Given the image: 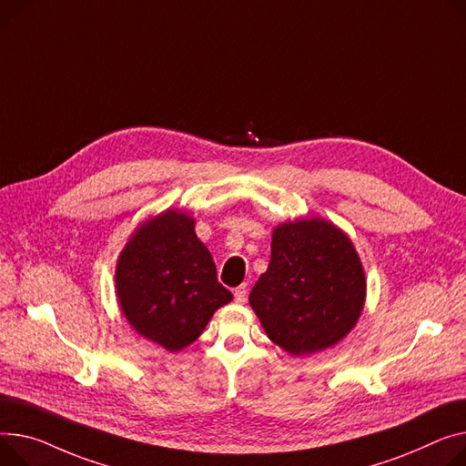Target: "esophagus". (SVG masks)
Returning a JSON list of instances; mask_svg holds the SVG:
<instances>
[{"label": "esophagus", "mask_w": 466, "mask_h": 466, "mask_svg": "<svg viewBox=\"0 0 466 466\" xmlns=\"http://www.w3.org/2000/svg\"><path fill=\"white\" fill-rule=\"evenodd\" d=\"M234 299L238 301V303H245V299H247V287L243 285V287H238L236 290H234Z\"/></svg>", "instance_id": "1"}]
</instances>
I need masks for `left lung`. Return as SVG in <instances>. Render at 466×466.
I'll return each mask as SVG.
<instances>
[{
	"label": "left lung",
	"instance_id": "left-lung-1",
	"mask_svg": "<svg viewBox=\"0 0 466 466\" xmlns=\"http://www.w3.org/2000/svg\"><path fill=\"white\" fill-rule=\"evenodd\" d=\"M268 337L294 356L324 350L360 319L365 275L350 239L322 219L277 227L249 296Z\"/></svg>",
	"mask_w": 466,
	"mask_h": 466
}]
</instances>
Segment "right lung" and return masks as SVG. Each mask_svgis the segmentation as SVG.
<instances>
[{
	"instance_id": "1",
	"label": "right lung",
	"mask_w": 466,
	"mask_h": 466,
	"mask_svg": "<svg viewBox=\"0 0 466 466\" xmlns=\"http://www.w3.org/2000/svg\"><path fill=\"white\" fill-rule=\"evenodd\" d=\"M116 289L131 326L172 352L191 345L217 309L232 299L217 281L195 221L177 211L137 230L117 260Z\"/></svg>"
}]
</instances>
